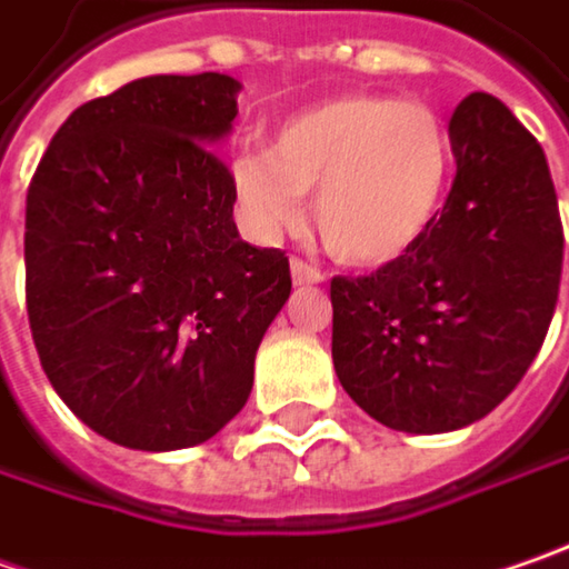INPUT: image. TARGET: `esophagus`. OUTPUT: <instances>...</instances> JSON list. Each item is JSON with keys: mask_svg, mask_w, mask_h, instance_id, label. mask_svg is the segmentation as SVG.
<instances>
[{"mask_svg": "<svg viewBox=\"0 0 569 569\" xmlns=\"http://www.w3.org/2000/svg\"><path fill=\"white\" fill-rule=\"evenodd\" d=\"M289 270H292V280H296V286L325 283V273H321L318 267H311L309 260L292 258V263H289Z\"/></svg>", "mask_w": 569, "mask_h": 569, "instance_id": "esophagus-1", "label": "esophagus"}]
</instances>
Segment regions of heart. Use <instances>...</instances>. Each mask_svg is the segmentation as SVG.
I'll return each instance as SVG.
<instances>
[{"label":"heart","mask_w":569,"mask_h":569,"mask_svg":"<svg viewBox=\"0 0 569 569\" xmlns=\"http://www.w3.org/2000/svg\"><path fill=\"white\" fill-rule=\"evenodd\" d=\"M452 146L439 117L391 94H340L280 123L270 149H241L232 184L251 229H315L333 258L379 267L410 251L442 207Z\"/></svg>","instance_id":"heart-1"}]
</instances>
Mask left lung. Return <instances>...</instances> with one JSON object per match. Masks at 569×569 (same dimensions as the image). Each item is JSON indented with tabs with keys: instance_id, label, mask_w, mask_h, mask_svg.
Instances as JSON below:
<instances>
[{
	"instance_id": "left-lung-1",
	"label": "left lung",
	"mask_w": 569,
	"mask_h": 569,
	"mask_svg": "<svg viewBox=\"0 0 569 569\" xmlns=\"http://www.w3.org/2000/svg\"><path fill=\"white\" fill-rule=\"evenodd\" d=\"M456 181L423 238L333 277L331 353L359 408L401 432L461 430L522 382L555 318L563 226L545 149L487 91L449 120Z\"/></svg>"
}]
</instances>
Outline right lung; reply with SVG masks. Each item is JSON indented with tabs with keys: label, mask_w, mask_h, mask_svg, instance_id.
I'll return each instance as SVG.
<instances>
[{
	"label": "right lung",
	"mask_w": 569,
	"mask_h": 569,
	"mask_svg": "<svg viewBox=\"0 0 569 569\" xmlns=\"http://www.w3.org/2000/svg\"><path fill=\"white\" fill-rule=\"evenodd\" d=\"M222 72L149 76L66 117L28 187L24 292L40 366L117 446H200L244 408L289 299L280 248L238 238L212 152L238 117Z\"/></svg>",
	"instance_id": "right-lung-1"
}]
</instances>
